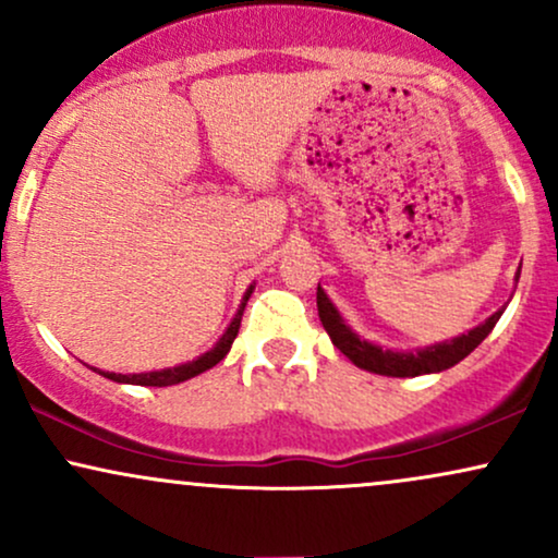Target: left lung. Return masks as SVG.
Instances as JSON below:
<instances>
[{
	"instance_id": "1",
	"label": "left lung",
	"mask_w": 558,
	"mask_h": 558,
	"mask_svg": "<svg viewBox=\"0 0 558 558\" xmlns=\"http://www.w3.org/2000/svg\"><path fill=\"white\" fill-rule=\"evenodd\" d=\"M520 280V272H517ZM317 312L319 323L328 330L332 345H336L341 354L349 356L356 367L367 369V373L386 375V377H417V375H430V373H444V369L453 367L470 356L480 343L488 338V332L496 328V323L501 319L504 310L493 312V315L480 323L477 328L462 332V336L451 338V341H440L433 345H422V349H383L367 338H362L360 332H354L345 325L341 312L336 310V304L328 299V293L323 291V286H317Z\"/></svg>"
}]
</instances>
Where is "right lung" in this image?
I'll return each instance as SVG.
<instances>
[{
  "instance_id": "1",
  "label": "right lung",
  "mask_w": 558,
  "mask_h": 558,
  "mask_svg": "<svg viewBox=\"0 0 558 558\" xmlns=\"http://www.w3.org/2000/svg\"><path fill=\"white\" fill-rule=\"evenodd\" d=\"M254 286L246 288V293H243V301L239 306V312H235V317L230 319V325L222 332L220 338H217V343L213 345L209 351H204L202 356H196V360L191 362H183V364H175V367H165V369H151V373H133V375H120V373H101V369H96L99 375L110 377L114 383H128V386H151V388H165V386H178V383L183 380H191V377L207 373V369H213L217 362L226 360V354L230 351V345H233L235 336H239V328H241V317H243V310H246V301L252 296Z\"/></svg>"
}]
</instances>
